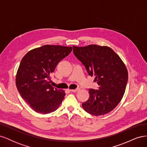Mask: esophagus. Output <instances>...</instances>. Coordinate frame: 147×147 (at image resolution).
<instances>
[{
    "label": "esophagus",
    "mask_w": 147,
    "mask_h": 147,
    "mask_svg": "<svg viewBox=\"0 0 147 147\" xmlns=\"http://www.w3.org/2000/svg\"><path fill=\"white\" fill-rule=\"evenodd\" d=\"M70 91L71 92H78L80 91V89L79 88H77V89H75V90H70Z\"/></svg>",
    "instance_id": "obj_1"
}]
</instances>
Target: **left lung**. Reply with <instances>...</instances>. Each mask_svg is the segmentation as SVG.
Segmentation results:
<instances>
[{"mask_svg": "<svg viewBox=\"0 0 147 147\" xmlns=\"http://www.w3.org/2000/svg\"><path fill=\"white\" fill-rule=\"evenodd\" d=\"M75 56L99 85V90L90 89L88 100L82 104L86 112L94 116L112 111L122 99L128 80L126 67L120 57L107 46H73Z\"/></svg>", "mask_w": 147, "mask_h": 147, "instance_id": "1", "label": "left lung"}]
</instances>
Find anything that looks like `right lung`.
Masks as SVG:
<instances>
[{
	"label": "right lung",
	"instance_id": "obj_1",
	"mask_svg": "<svg viewBox=\"0 0 147 147\" xmlns=\"http://www.w3.org/2000/svg\"><path fill=\"white\" fill-rule=\"evenodd\" d=\"M72 50L71 47L46 45L30 50L21 59L16 85L21 97L35 112H54L64 99L65 91L51 85L50 76L59 62Z\"/></svg>",
	"mask_w": 147,
	"mask_h": 147
}]
</instances>
